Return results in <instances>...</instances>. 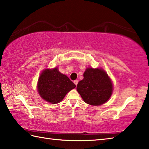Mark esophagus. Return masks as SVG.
I'll list each match as a JSON object with an SVG mask.
<instances>
[{"instance_id": "obj_1", "label": "esophagus", "mask_w": 149, "mask_h": 149, "mask_svg": "<svg viewBox=\"0 0 149 149\" xmlns=\"http://www.w3.org/2000/svg\"><path fill=\"white\" fill-rule=\"evenodd\" d=\"M74 84H75V85H77V83H78V81H77V80H75V81H74Z\"/></svg>"}]
</instances>
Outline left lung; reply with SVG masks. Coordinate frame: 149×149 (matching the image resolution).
Returning a JSON list of instances; mask_svg holds the SVG:
<instances>
[{"mask_svg": "<svg viewBox=\"0 0 149 149\" xmlns=\"http://www.w3.org/2000/svg\"><path fill=\"white\" fill-rule=\"evenodd\" d=\"M83 80L79 82L77 90L85 102L100 106L109 100L113 93V83L102 68H87Z\"/></svg>", "mask_w": 149, "mask_h": 149, "instance_id": "1", "label": "left lung"}]
</instances>
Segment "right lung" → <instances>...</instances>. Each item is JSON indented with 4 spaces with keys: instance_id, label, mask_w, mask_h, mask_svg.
<instances>
[{
    "instance_id": "obj_1",
    "label": "right lung",
    "mask_w": 149,
    "mask_h": 149,
    "mask_svg": "<svg viewBox=\"0 0 149 149\" xmlns=\"http://www.w3.org/2000/svg\"><path fill=\"white\" fill-rule=\"evenodd\" d=\"M75 84L56 67L45 69L41 73L37 84L38 92L47 102L58 104L67 93L75 88Z\"/></svg>"
}]
</instances>
